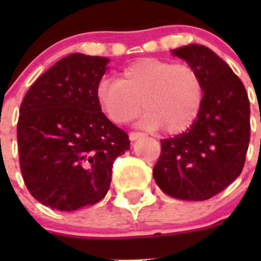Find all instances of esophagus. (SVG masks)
Returning <instances> with one entry per match:
<instances>
[{
    "label": "esophagus",
    "mask_w": 261,
    "mask_h": 261,
    "mask_svg": "<svg viewBox=\"0 0 261 261\" xmlns=\"http://www.w3.org/2000/svg\"><path fill=\"white\" fill-rule=\"evenodd\" d=\"M143 135H144L143 133H135V131H131V133L128 134V138H130L131 141H135L136 139L141 138V136H143Z\"/></svg>",
    "instance_id": "1"
}]
</instances>
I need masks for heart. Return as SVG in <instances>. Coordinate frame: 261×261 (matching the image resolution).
<instances>
[{"instance_id": "b5f03b06", "label": "heart", "mask_w": 261, "mask_h": 261, "mask_svg": "<svg viewBox=\"0 0 261 261\" xmlns=\"http://www.w3.org/2000/svg\"><path fill=\"white\" fill-rule=\"evenodd\" d=\"M96 99L107 118L117 125L133 121L144 107V126H162L165 133L180 134L199 116L204 82L188 63L141 58L123 68L118 80L99 81Z\"/></svg>"}]
</instances>
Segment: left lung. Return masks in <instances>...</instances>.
<instances>
[{
    "label": "left lung",
    "instance_id": "1",
    "mask_svg": "<svg viewBox=\"0 0 261 261\" xmlns=\"http://www.w3.org/2000/svg\"><path fill=\"white\" fill-rule=\"evenodd\" d=\"M172 54L201 73L204 101L186 133L160 141L152 175L168 196L204 201L243 172L250 141L249 97L240 78L211 49L191 44Z\"/></svg>",
    "mask_w": 261,
    "mask_h": 261
}]
</instances>
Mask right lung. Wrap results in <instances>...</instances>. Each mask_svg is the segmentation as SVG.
Listing matches in <instances>:
<instances>
[{"mask_svg":"<svg viewBox=\"0 0 261 261\" xmlns=\"http://www.w3.org/2000/svg\"><path fill=\"white\" fill-rule=\"evenodd\" d=\"M110 60L74 53L35 81L23 97L17 122L20 168L41 204L75 211L106 196L116 158L130 149L96 99Z\"/></svg>","mask_w":261,"mask_h":261,"instance_id":"add662e5","label":"right lung"}]
</instances>
